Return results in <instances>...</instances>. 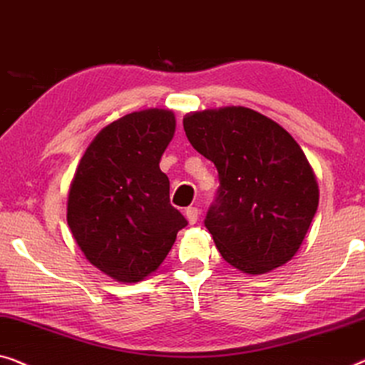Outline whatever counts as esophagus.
Masks as SVG:
<instances>
[{
	"mask_svg": "<svg viewBox=\"0 0 365 365\" xmlns=\"http://www.w3.org/2000/svg\"><path fill=\"white\" fill-rule=\"evenodd\" d=\"M198 215H200L198 208H195V207H190V208L185 210V218L188 220L190 225H195L198 222Z\"/></svg>",
	"mask_w": 365,
	"mask_h": 365,
	"instance_id": "1",
	"label": "esophagus"
}]
</instances>
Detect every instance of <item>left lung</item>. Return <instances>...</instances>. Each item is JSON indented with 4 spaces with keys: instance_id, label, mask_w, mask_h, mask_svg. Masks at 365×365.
<instances>
[{
    "instance_id": "1",
    "label": "left lung",
    "mask_w": 365,
    "mask_h": 365,
    "mask_svg": "<svg viewBox=\"0 0 365 365\" xmlns=\"http://www.w3.org/2000/svg\"><path fill=\"white\" fill-rule=\"evenodd\" d=\"M183 129L215 163L220 188L205 227L223 259L246 274L286 264L319 203L314 170L283 127L241 106L190 112Z\"/></svg>"
}]
</instances>
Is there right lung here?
<instances>
[{
	"label": "right lung",
	"instance_id": "obj_1",
	"mask_svg": "<svg viewBox=\"0 0 365 365\" xmlns=\"http://www.w3.org/2000/svg\"><path fill=\"white\" fill-rule=\"evenodd\" d=\"M175 125L167 109L120 117L92 138L71 182V233L87 261L119 283L155 273L187 227L158 167Z\"/></svg>",
	"mask_w": 365,
	"mask_h": 365
}]
</instances>
